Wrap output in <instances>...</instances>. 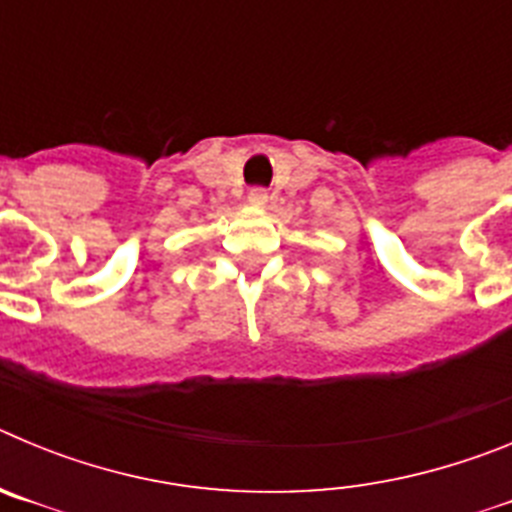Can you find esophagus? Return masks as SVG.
I'll return each instance as SVG.
<instances>
[{
  "mask_svg": "<svg viewBox=\"0 0 512 512\" xmlns=\"http://www.w3.org/2000/svg\"><path fill=\"white\" fill-rule=\"evenodd\" d=\"M266 202H269V192H266V189L256 187V189H251V192H248V205L264 207Z\"/></svg>",
  "mask_w": 512,
  "mask_h": 512,
  "instance_id": "1",
  "label": "esophagus"
}]
</instances>
